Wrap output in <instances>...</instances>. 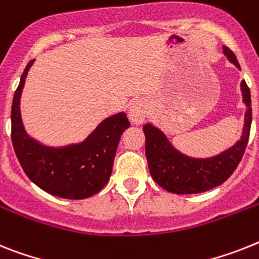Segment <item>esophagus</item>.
Returning a JSON list of instances; mask_svg holds the SVG:
<instances>
[{"label":"esophagus","mask_w":259,"mask_h":259,"mask_svg":"<svg viewBox=\"0 0 259 259\" xmlns=\"http://www.w3.org/2000/svg\"><path fill=\"white\" fill-rule=\"evenodd\" d=\"M128 116H130L132 124H142L145 116H147V104L143 100H138V102L132 103V106L130 107Z\"/></svg>","instance_id":"34e87169"}]
</instances>
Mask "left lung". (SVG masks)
<instances>
[{"mask_svg": "<svg viewBox=\"0 0 259 259\" xmlns=\"http://www.w3.org/2000/svg\"><path fill=\"white\" fill-rule=\"evenodd\" d=\"M224 54L240 68L236 55L229 48L224 46ZM241 91L243 103L247 107L242 136L236 144L219 155L206 159L184 155L170 144L161 130L151 123L143 127L149 173L160 187L176 194L201 193L219 187L232 176L245 153L251 125V99L245 80L241 82Z\"/></svg>", "mask_w": 259, "mask_h": 259, "instance_id": "left-lung-1", "label": "left lung"}]
</instances>
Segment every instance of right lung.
I'll list each match as a JSON object with an SVG mask.
<instances>
[{"label":"right lung","mask_w":259,"mask_h":259,"mask_svg":"<svg viewBox=\"0 0 259 259\" xmlns=\"http://www.w3.org/2000/svg\"><path fill=\"white\" fill-rule=\"evenodd\" d=\"M34 61L27 63L12 106V142L23 172L42 191L68 200H82L102 191L108 183L121 134L130 128L124 112L111 115L83 142L49 147L25 131L19 100Z\"/></svg>","instance_id":"add662e5"}]
</instances>
